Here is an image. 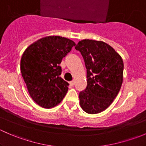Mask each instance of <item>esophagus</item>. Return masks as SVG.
<instances>
[{
    "label": "esophagus",
    "mask_w": 146,
    "mask_h": 146,
    "mask_svg": "<svg viewBox=\"0 0 146 146\" xmlns=\"http://www.w3.org/2000/svg\"><path fill=\"white\" fill-rule=\"evenodd\" d=\"M69 84H70V86H73V85H74V84H75V82L73 81V80H72V81H70V82H69Z\"/></svg>",
    "instance_id": "esophagus-1"
}]
</instances>
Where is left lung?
<instances>
[{"instance_id":"left-lung-1","label":"left lung","mask_w":146,"mask_h":146,"mask_svg":"<svg viewBox=\"0 0 146 146\" xmlns=\"http://www.w3.org/2000/svg\"><path fill=\"white\" fill-rule=\"evenodd\" d=\"M81 54L87 69V87L79 93L85 112H102L112 103L123 82V63L118 53L101 41L83 39L75 47Z\"/></svg>"}]
</instances>
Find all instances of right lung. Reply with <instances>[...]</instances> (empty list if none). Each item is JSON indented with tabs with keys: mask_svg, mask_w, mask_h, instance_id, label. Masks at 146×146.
<instances>
[{
	"mask_svg": "<svg viewBox=\"0 0 146 146\" xmlns=\"http://www.w3.org/2000/svg\"><path fill=\"white\" fill-rule=\"evenodd\" d=\"M73 41L59 36H48L26 48L20 61L22 76L29 95L38 105L52 108L63 100L68 83L60 75L59 64L72 47Z\"/></svg>",
	"mask_w": 146,
	"mask_h": 146,
	"instance_id": "right-lung-1",
	"label": "right lung"
}]
</instances>
